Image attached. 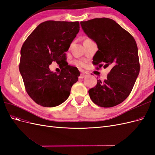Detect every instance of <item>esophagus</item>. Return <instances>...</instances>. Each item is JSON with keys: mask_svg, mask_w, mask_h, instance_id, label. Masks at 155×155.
<instances>
[{"mask_svg": "<svg viewBox=\"0 0 155 155\" xmlns=\"http://www.w3.org/2000/svg\"><path fill=\"white\" fill-rule=\"evenodd\" d=\"M88 74V73L87 72H83L81 73L80 76H79V78H80V79H83V78H85V76H87Z\"/></svg>", "mask_w": 155, "mask_h": 155, "instance_id": "esophagus-1", "label": "esophagus"}]
</instances>
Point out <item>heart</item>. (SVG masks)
Here are the masks:
<instances>
[{
	"mask_svg": "<svg viewBox=\"0 0 155 155\" xmlns=\"http://www.w3.org/2000/svg\"><path fill=\"white\" fill-rule=\"evenodd\" d=\"M74 64L78 67H85V63L82 61H74Z\"/></svg>",
	"mask_w": 155,
	"mask_h": 155,
	"instance_id": "heart-1",
	"label": "heart"
}]
</instances>
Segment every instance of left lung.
<instances>
[{"label":"left lung","instance_id":"1","mask_svg":"<svg viewBox=\"0 0 155 155\" xmlns=\"http://www.w3.org/2000/svg\"><path fill=\"white\" fill-rule=\"evenodd\" d=\"M80 24L97 45L92 63L98 65L97 69L111 67L107 79H97V85L88 91L91 99L101 107L118 105L129 96L140 72L137 43L127 31L110 18H96Z\"/></svg>","mask_w":155,"mask_h":155}]
</instances>
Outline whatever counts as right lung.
<instances>
[{
    "label": "right lung",
    "mask_w": 155,
    "mask_h": 155,
    "mask_svg": "<svg viewBox=\"0 0 155 155\" xmlns=\"http://www.w3.org/2000/svg\"><path fill=\"white\" fill-rule=\"evenodd\" d=\"M79 31L78 21H45L23 43L19 71L28 94L38 105L54 107L69 97L80 72L68 65L66 51ZM52 62L60 65L59 73L50 71Z\"/></svg>",
    "instance_id": "right-lung-1"
}]
</instances>
